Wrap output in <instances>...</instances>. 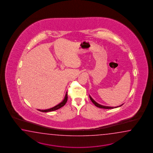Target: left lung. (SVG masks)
<instances>
[{"label":"left lung","mask_w":153,"mask_h":153,"mask_svg":"<svg viewBox=\"0 0 153 153\" xmlns=\"http://www.w3.org/2000/svg\"><path fill=\"white\" fill-rule=\"evenodd\" d=\"M90 100H91V101L92 102V103H94V104L96 106V107H97L98 108H102V109H113V108H117L119 107H120L121 105H123V104L122 105H121L120 106H119V107H106V106H103V105H100V104H98L97 102H96L92 98L91 96H90Z\"/></svg>","instance_id":"obj_1"}]
</instances>
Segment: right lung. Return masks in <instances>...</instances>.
Returning a JSON list of instances; mask_svg holds the SVG:
<instances>
[{
    "instance_id": "obj_1",
    "label": "right lung",
    "mask_w": 153,
    "mask_h": 153,
    "mask_svg": "<svg viewBox=\"0 0 153 153\" xmlns=\"http://www.w3.org/2000/svg\"><path fill=\"white\" fill-rule=\"evenodd\" d=\"M67 100H68V96H67V93H66V94H65V98L64 100L62 101L61 103H60L59 104L55 106L54 107L50 108L49 109H46V110H40V109H38V111H42V112H48V111H56V110H57V109H59L60 108L62 107L63 106H64V105H65V103H66V102H67Z\"/></svg>"
}]
</instances>
